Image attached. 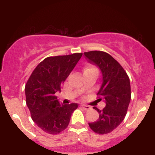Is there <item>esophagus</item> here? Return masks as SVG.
<instances>
[{
	"instance_id": "obj_1",
	"label": "esophagus",
	"mask_w": 155,
	"mask_h": 155,
	"mask_svg": "<svg viewBox=\"0 0 155 155\" xmlns=\"http://www.w3.org/2000/svg\"><path fill=\"white\" fill-rule=\"evenodd\" d=\"M81 107L83 108L84 110H89L90 108V107L89 106H87V105H81Z\"/></svg>"
}]
</instances>
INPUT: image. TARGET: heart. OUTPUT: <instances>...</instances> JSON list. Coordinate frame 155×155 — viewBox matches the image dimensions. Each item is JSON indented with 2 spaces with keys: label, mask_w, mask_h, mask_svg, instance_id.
<instances>
[{
  "label": "heart",
  "mask_w": 155,
  "mask_h": 155,
  "mask_svg": "<svg viewBox=\"0 0 155 155\" xmlns=\"http://www.w3.org/2000/svg\"><path fill=\"white\" fill-rule=\"evenodd\" d=\"M92 71H96L97 72V69L95 67L92 66V65H87L84 68V73L87 72H92Z\"/></svg>",
  "instance_id": "1"
}]
</instances>
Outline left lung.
<instances>
[{
	"instance_id": "8db88e82",
	"label": "left lung",
	"mask_w": 155,
	"mask_h": 155,
	"mask_svg": "<svg viewBox=\"0 0 155 155\" xmlns=\"http://www.w3.org/2000/svg\"><path fill=\"white\" fill-rule=\"evenodd\" d=\"M90 63L100 68L103 82L97 95L99 101L104 100L103 110L93 107L99 114V119L90 122L89 126L98 134L113 131L124 120L131 98L130 83L127 73L113 57L102 51L84 52Z\"/></svg>"
}]
</instances>
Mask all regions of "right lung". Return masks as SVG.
I'll return each mask as SVG.
<instances>
[{
  "label": "right lung",
  "mask_w": 155,
  "mask_h": 155,
  "mask_svg": "<svg viewBox=\"0 0 155 155\" xmlns=\"http://www.w3.org/2000/svg\"><path fill=\"white\" fill-rule=\"evenodd\" d=\"M82 53L48 57L37 65L25 88L26 104L33 122L44 132L58 134L68 125L78 104L63 105L55 96Z\"/></svg>",
  "instance_id": "add662e5"
}]
</instances>
